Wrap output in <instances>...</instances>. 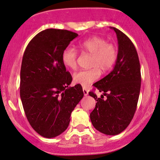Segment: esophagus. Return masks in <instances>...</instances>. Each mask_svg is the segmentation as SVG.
Listing matches in <instances>:
<instances>
[{
	"mask_svg": "<svg viewBox=\"0 0 160 160\" xmlns=\"http://www.w3.org/2000/svg\"><path fill=\"white\" fill-rule=\"evenodd\" d=\"M82 92H83V95H84V96H87V95H88V92L87 91V90L86 89V88H83V89H82Z\"/></svg>",
	"mask_w": 160,
	"mask_h": 160,
	"instance_id": "obj_1",
	"label": "esophagus"
}]
</instances>
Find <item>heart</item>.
Listing matches in <instances>:
<instances>
[{
    "label": "heart",
    "mask_w": 160,
    "mask_h": 160,
    "mask_svg": "<svg viewBox=\"0 0 160 160\" xmlns=\"http://www.w3.org/2000/svg\"><path fill=\"white\" fill-rule=\"evenodd\" d=\"M79 48L82 51L92 55L90 66L92 68L81 70L76 72L73 76V80L77 84L86 88L99 78L101 72L104 73L112 68L117 59L116 48L109 44L105 38L93 36L83 40L79 44ZM78 52L74 48L68 47L62 53V61L67 68L74 69L77 67Z\"/></svg>",
    "instance_id": "heart-1"
}]
</instances>
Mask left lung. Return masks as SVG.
<instances>
[{
	"instance_id": "1",
	"label": "left lung",
	"mask_w": 160,
	"mask_h": 160,
	"mask_svg": "<svg viewBox=\"0 0 160 160\" xmlns=\"http://www.w3.org/2000/svg\"><path fill=\"white\" fill-rule=\"evenodd\" d=\"M118 38V51L113 70L93 84L102 92L98 98L93 92L88 95L97 101L90 119L96 130L106 135L122 132L131 122L141 88V72L138 53L131 40L118 29L110 27Z\"/></svg>"
}]
</instances>
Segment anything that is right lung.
I'll list each match as a JSON object with an SVG mask.
<instances>
[{
	"instance_id": "1",
	"label": "right lung",
	"mask_w": 160,
	"mask_h": 160,
	"mask_svg": "<svg viewBox=\"0 0 160 160\" xmlns=\"http://www.w3.org/2000/svg\"><path fill=\"white\" fill-rule=\"evenodd\" d=\"M78 36L66 30L47 29L29 42L21 68L20 97L29 123L45 138L68 128L72 111L83 97L82 86L68 87L72 75L62 53Z\"/></svg>"
}]
</instances>
